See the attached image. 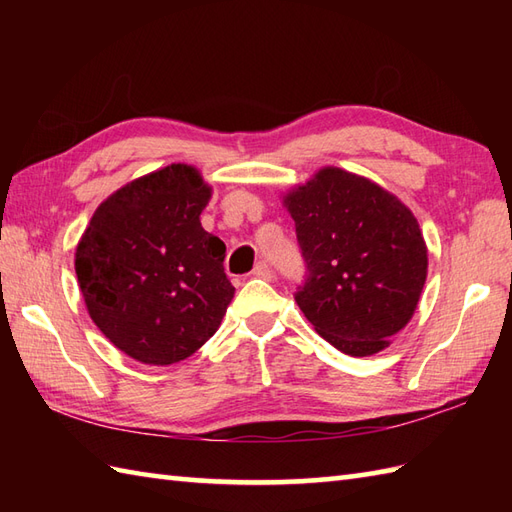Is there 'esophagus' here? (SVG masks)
Wrapping results in <instances>:
<instances>
[{
	"label": "esophagus",
	"instance_id": "esophagus-1",
	"mask_svg": "<svg viewBox=\"0 0 512 512\" xmlns=\"http://www.w3.org/2000/svg\"><path fill=\"white\" fill-rule=\"evenodd\" d=\"M253 277L270 279V277H273V268H270L266 262H257V266L253 268Z\"/></svg>",
	"mask_w": 512,
	"mask_h": 512
}]
</instances>
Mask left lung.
I'll return each mask as SVG.
<instances>
[{"label": "left lung", "instance_id": "8db88e82", "mask_svg": "<svg viewBox=\"0 0 512 512\" xmlns=\"http://www.w3.org/2000/svg\"><path fill=\"white\" fill-rule=\"evenodd\" d=\"M308 275L295 301L325 341L350 356L385 350L427 281L418 220L394 193L325 167L284 195Z\"/></svg>", "mask_w": 512, "mask_h": 512}]
</instances>
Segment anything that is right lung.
<instances>
[{
  "instance_id": "1",
  "label": "right lung",
  "mask_w": 512,
  "mask_h": 512,
  "mask_svg": "<svg viewBox=\"0 0 512 512\" xmlns=\"http://www.w3.org/2000/svg\"><path fill=\"white\" fill-rule=\"evenodd\" d=\"M211 187L191 165L136 178L94 211L74 270L92 321L145 365H173L220 328L235 288L226 246L200 213Z\"/></svg>"
}]
</instances>
